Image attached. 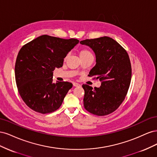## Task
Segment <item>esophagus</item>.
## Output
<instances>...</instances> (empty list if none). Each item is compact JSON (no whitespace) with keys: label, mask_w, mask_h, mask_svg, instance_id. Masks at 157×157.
I'll return each instance as SVG.
<instances>
[{"label":"esophagus","mask_w":157,"mask_h":157,"mask_svg":"<svg viewBox=\"0 0 157 157\" xmlns=\"http://www.w3.org/2000/svg\"><path fill=\"white\" fill-rule=\"evenodd\" d=\"M73 86H75V87H77V86H80V84H78V83H77V82H74V83H73Z\"/></svg>","instance_id":"1"}]
</instances>
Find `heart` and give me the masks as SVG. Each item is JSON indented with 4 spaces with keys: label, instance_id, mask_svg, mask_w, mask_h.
I'll return each instance as SVG.
<instances>
[{
    "label": "heart",
    "instance_id": "obj_1",
    "mask_svg": "<svg viewBox=\"0 0 157 157\" xmlns=\"http://www.w3.org/2000/svg\"><path fill=\"white\" fill-rule=\"evenodd\" d=\"M79 56H80V58H82V57H85V56H92V54L88 50L83 49L80 52Z\"/></svg>",
    "mask_w": 157,
    "mask_h": 157
}]
</instances>
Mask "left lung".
<instances>
[{
    "mask_svg": "<svg viewBox=\"0 0 157 157\" xmlns=\"http://www.w3.org/2000/svg\"><path fill=\"white\" fill-rule=\"evenodd\" d=\"M80 43L94 52L96 63L89 76L101 82L100 87L94 89L82 85L84 108L98 116L109 115L121 105L129 88L132 77L129 56L116 40L108 36L86 39Z\"/></svg>",
    "mask_w": 157,
    "mask_h": 157,
    "instance_id": "obj_1",
    "label": "left lung"
}]
</instances>
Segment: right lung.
Returning a JSON list of instances; mask_svg holds the SVG:
<instances>
[{"label":"right lung","instance_id":"right-lung-1","mask_svg":"<svg viewBox=\"0 0 157 157\" xmlns=\"http://www.w3.org/2000/svg\"><path fill=\"white\" fill-rule=\"evenodd\" d=\"M79 42L76 39H63L44 35L20 49L15 65L18 92L26 105L36 112L56 111L73 84L53 82V71L62 67L63 59Z\"/></svg>","mask_w":157,"mask_h":157}]
</instances>
